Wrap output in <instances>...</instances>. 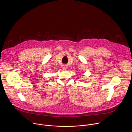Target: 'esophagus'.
<instances>
[{"mask_svg":"<svg viewBox=\"0 0 132 132\" xmlns=\"http://www.w3.org/2000/svg\"><path fill=\"white\" fill-rule=\"evenodd\" d=\"M67 69V67H63V69H64V70H66Z\"/></svg>","mask_w":132,"mask_h":132,"instance_id":"1","label":"esophagus"}]
</instances>
